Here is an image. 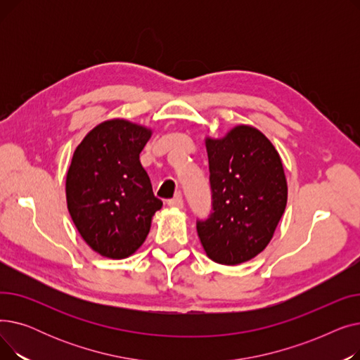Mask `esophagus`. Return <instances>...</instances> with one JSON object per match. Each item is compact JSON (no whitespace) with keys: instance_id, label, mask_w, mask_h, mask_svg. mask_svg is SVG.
<instances>
[{"instance_id":"34e87169","label":"esophagus","mask_w":360,"mask_h":360,"mask_svg":"<svg viewBox=\"0 0 360 360\" xmlns=\"http://www.w3.org/2000/svg\"><path fill=\"white\" fill-rule=\"evenodd\" d=\"M167 204H169L170 207H176V209H184V198H182L181 194H178L175 198L169 200Z\"/></svg>"}]
</instances>
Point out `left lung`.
Here are the masks:
<instances>
[{
    "label": "left lung",
    "instance_id": "obj_1",
    "mask_svg": "<svg viewBox=\"0 0 360 360\" xmlns=\"http://www.w3.org/2000/svg\"><path fill=\"white\" fill-rule=\"evenodd\" d=\"M212 213L197 220L204 251L235 266L267 247L288 202L280 156L257 128L239 125L220 140H205Z\"/></svg>",
    "mask_w": 360,
    "mask_h": 360
}]
</instances>
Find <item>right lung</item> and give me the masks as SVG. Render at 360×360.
Instances as JSON below:
<instances>
[{
	"instance_id": "obj_1",
	"label": "right lung",
	"mask_w": 360,
	"mask_h": 360,
	"mask_svg": "<svg viewBox=\"0 0 360 360\" xmlns=\"http://www.w3.org/2000/svg\"><path fill=\"white\" fill-rule=\"evenodd\" d=\"M151 131L124 120L93 128L75 148L67 174V205L75 228L98 254L121 259L146 240L162 209L140 153Z\"/></svg>"
}]
</instances>
